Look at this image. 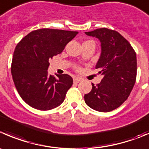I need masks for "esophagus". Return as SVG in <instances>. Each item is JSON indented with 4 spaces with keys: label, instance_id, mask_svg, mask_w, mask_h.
<instances>
[{
    "label": "esophagus",
    "instance_id": "1",
    "mask_svg": "<svg viewBox=\"0 0 149 149\" xmlns=\"http://www.w3.org/2000/svg\"><path fill=\"white\" fill-rule=\"evenodd\" d=\"M81 81V79H80V78L79 77H73V82L76 84H78L79 83V82Z\"/></svg>",
    "mask_w": 149,
    "mask_h": 149
}]
</instances>
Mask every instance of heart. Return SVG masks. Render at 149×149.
I'll return each instance as SVG.
<instances>
[{"mask_svg":"<svg viewBox=\"0 0 149 149\" xmlns=\"http://www.w3.org/2000/svg\"><path fill=\"white\" fill-rule=\"evenodd\" d=\"M87 41H85V42H87Z\"/></svg>","mask_w":149,"mask_h":149,"instance_id":"1","label":"heart"}]
</instances>
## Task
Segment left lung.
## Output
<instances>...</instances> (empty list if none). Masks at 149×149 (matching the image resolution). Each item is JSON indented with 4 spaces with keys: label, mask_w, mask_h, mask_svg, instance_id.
<instances>
[{
    "label": "left lung",
    "mask_w": 149,
    "mask_h": 149,
    "mask_svg": "<svg viewBox=\"0 0 149 149\" xmlns=\"http://www.w3.org/2000/svg\"><path fill=\"white\" fill-rule=\"evenodd\" d=\"M101 43V54L95 68L103 75L100 83L92 84L84 95L86 105L95 111L109 112L129 97L136 81V53L129 41L116 30L99 28L85 32Z\"/></svg>",
    "instance_id": "8db88e82"
}]
</instances>
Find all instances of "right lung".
Wrapping results in <instances>:
<instances>
[{
  "mask_svg": "<svg viewBox=\"0 0 149 149\" xmlns=\"http://www.w3.org/2000/svg\"><path fill=\"white\" fill-rule=\"evenodd\" d=\"M76 31L42 28L33 30L17 44L11 62V75L17 92L30 106L41 111L63 103L73 79L68 74L49 75V61L60 54Z\"/></svg>",
  "mask_w": 149,
  "mask_h": 149,
  "instance_id": "obj_1",
  "label": "right lung"
}]
</instances>
